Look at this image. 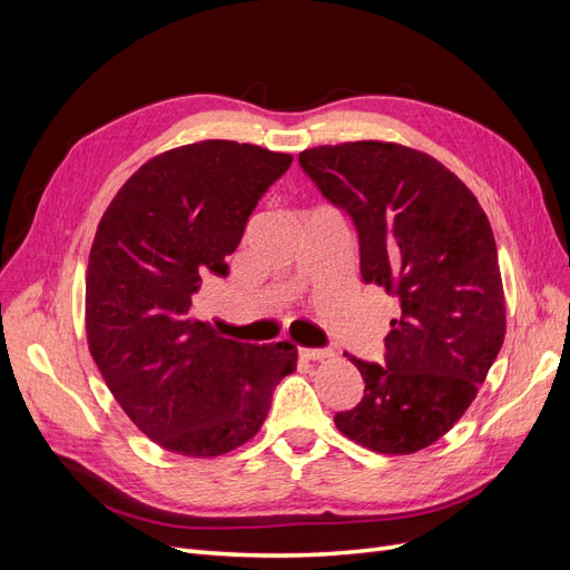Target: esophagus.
<instances>
[{
  "mask_svg": "<svg viewBox=\"0 0 570 570\" xmlns=\"http://www.w3.org/2000/svg\"><path fill=\"white\" fill-rule=\"evenodd\" d=\"M299 356L306 361H318L331 356V350H312V347H299Z\"/></svg>",
  "mask_w": 570,
  "mask_h": 570,
  "instance_id": "obj_1",
  "label": "esophagus"
}]
</instances>
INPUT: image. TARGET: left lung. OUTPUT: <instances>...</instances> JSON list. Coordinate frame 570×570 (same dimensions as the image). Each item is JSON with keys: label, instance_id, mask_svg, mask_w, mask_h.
I'll return each mask as SVG.
<instances>
[{"label": "left lung", "instance_id": "left-lung-1", "mask_svg": "<svg viewBox=\"0 0 570 570\" xmlns=\"http://www.w3.org/2000/svg\"><path fill=\"white\" fill-rule=\"evenodd\" d=\"M299 164L352 216L361 278L400 299L387 364L347 354L366 387L335 425L377 454L421 452L471 406L507 335L490 220L450 168L404 145H323L304 149Z\"/></svg>", "mask_w": 570, "mask_h": 570}]
</instances>
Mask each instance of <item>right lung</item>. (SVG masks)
<instances>
[{
	"label": "right lung",
	"mask_w": 570,
	"mask_h": 570,
	"mask_svg": "<svg viewBox=\"0 0 570 570\" xmlns=\"http://www.w3.org/2000/svg\"><path fill=\"white\" fill-rule=\"evenodd\" d=\"M292 154L202 140L142 164L101 216L85 278V333L114 400L166 452L228 454L264 425L292 342L249 344L197 321L193 299Z\"/></svg>",
	"instance_id": "1"
}]
</instances>
